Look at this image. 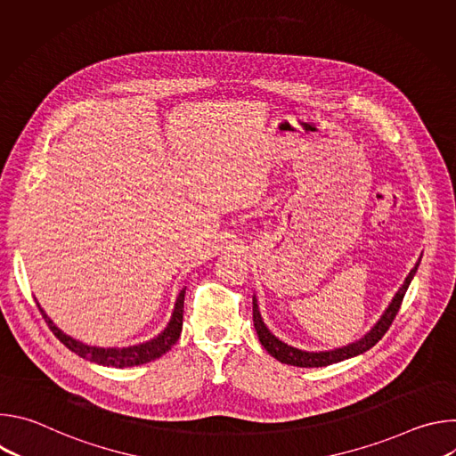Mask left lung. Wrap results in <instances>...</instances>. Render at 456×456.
Segmentation results:
<instances>
[{
    "label": "left lung",
    "mask_w": 456,
    "mask_h": 456,
    "mask_svg": "<svg viewBox=\"0 0 456 456\" xmlns=\"http://www.w3.org/2000/svg\"><path fill=\"white\" fill-rule=\"evenodd\" d=\"M419 269V264L411 269V273L408 274L404 285L399 289V292L395 294L392 305H389L386 308V312L382 314V317L377 321L375 327L357 343H352L345 348H338V350H330V352H305V350H297V348H292L289 345H285L283 341H280L278 338H274L269 329L265 327V322L262 319V315H259V310H257V305H256V299H252V321H254V329L257 332V338H259V343H262V346L274 357L278 359L280 362H285V364H290V366H299V368H319V366H329V364H334V362H341L345 359H350V357H355L359 354H364L366 350H370L371 346H375L382 336L387 332V329L392 327V322L395 319V315L399 314V308L403 305V299H404V294L415 276Z\"/></svg>",
    "instance_id": "1"
}]
</instances>
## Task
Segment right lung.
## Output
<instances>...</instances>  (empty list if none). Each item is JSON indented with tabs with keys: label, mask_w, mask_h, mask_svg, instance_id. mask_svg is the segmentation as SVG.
Listing matches in <instances>:
<instances>
[{
	"label": "right lung",
	"mask_w": 456,
	"mask_h": 456,
	"mask_svg": "<svg viewBox=\"0 0 456 456\" xmlns=\"http://www.w3.org/2000/svg\"><path fill=\"white\" fill-rule=\"evenodd\" d=\"M183 296L185 290L180 292L176 305H175V312L173 317L167 324V329L157 338L151 339L150 343L144 345H137V346H129V348H97V346H86L76 339H72L70 336L62 334L55 324L48 319V315L41 310V315L45 317L46 324L50 327L52 334L67 346L69 350H72L74 354H77L83 359H88L92 362L102 364V366H113V368H126V366H139V364H146L150 361H155L159 357H162L166 352H169L173 348V345L178 341L180 332H182V319H183Z\"/></svg>",
	"instance_id": "1"
}]
</instances>
